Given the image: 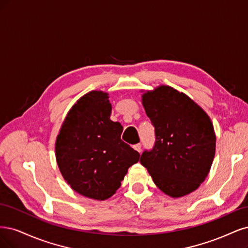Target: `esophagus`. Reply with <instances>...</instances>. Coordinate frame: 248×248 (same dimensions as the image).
<instances>
[{
  "mask_svg": "<svg viewBox=\"0 0 248 248\" xmlns=\"http://www.w3.org/2000/svg\"><path fill=\"white\" fill-rule=\"evenodd\" d=\"M133 148L136 150V151H138V153H141V144H135L134 146H133Z\"/></svg>",
  "mask_w": 248,
  "mask_h": 248,
  "instance_id": "obj_1",
  "label": "esophagus"
}]
</instances>
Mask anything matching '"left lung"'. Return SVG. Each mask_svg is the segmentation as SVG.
I'll use <instances>...</instances> for the list:
<instances>
[{
  "label": "left lung",
  "instance_id": "left-lung-1",
  "mask_svg": "<svg viewBox=\"0 0 248 248\" xmlns=\"http://www.w3.org/2000/svg\"><path fill=\"white\" fill-rule=\"evenodd\" d=\"M155 126V143L142 154L144 166L163 193L179 198L196 190L208 175L217 137L211 119L186 93L159 85L142 94Z\"/></svg>",
  "mask_w": 248,
  "mask_h": 248
}]
</instances>
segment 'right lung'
<instances>
[{
    "instance_id": "obj_1",
    "label": "right lung",
    "mask_w": 248,
    "mask_h": 248,
    "mask_svg": "<svg viewBox=\"0 0 248 248\" xmlns=\"http://www.w3.org/2000/svg\"><path fill=\"white\" fill-rule=\"evenodd\" d=\"M107 93L82 95L63 121L55 157L63 179L76 193L104 201L113 196L140 155L122 139L123 125L110 119Z\"/></svg>"
}]
</instances>
